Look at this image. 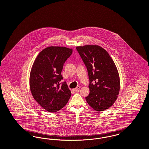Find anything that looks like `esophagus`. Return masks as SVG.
<instances>
[{"instance_id":"1","label":"esophagus","mask_w":149,"mask_h":149,"mask_svg":"<svg viewBox=\"0 0 149 149\" xmlns=\"http://www.w3.org/2000/svg\"><path fill=\"white\" fill-rule=\"evenodd\" d=\"M80 86H78V87H77L75 88L74 89V91H75V92H78L79 89H80Z\"/></svg>"}]
</instances>
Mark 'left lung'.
Returning a JSON list of instances; mask_svg holds the SVG:
<instances>
[{"instance_id": "obj_1", "label": "left lung", "mask_w": 149, "mask_h": 149, "mask_svg": "<svg viewBox=\"0 0 149 149\" xmlns=\"http://www.w3.org/2000/svg\"><path fill=\"white\" fill-rule=\"evenodd\" d=\"M85 64L89 80V94L86 97L89 105L102 111L113 105L120 90L119 75L110 55L98 45L76 48Z\"/></svg>"}]
</instances>
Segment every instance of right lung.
I'll return each mask as SVG.
<instances>
[{
    "instance_id": "right-lung-1",
    "label": "right lung",
    "mask_w": 149,
    "mask_h": 149,
    "mask_svg": "<svg viewBox=\"0 0 149 149\" xmlns=\"http://www.w3.org/2000/svg\"><path fill=\"white\" fill-rule=\"evenodd\" d=\"M72 53V49L66 47H49L38 55L33 65L30 76L32 95L49 112L61 109L71 95L66 82L60 81L63 65Z\"/></svg>"
}]
</instances>
